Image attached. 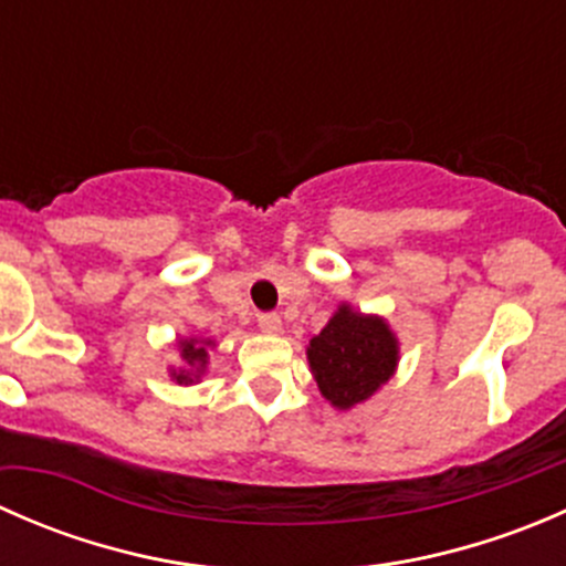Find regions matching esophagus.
<instances>
[{
    "label": "esophagus",
    "instance_id": "34e87169",
    "mask_svg": "<svg viewBox=\"0 0 566 566\" xmlns=\"http://www.w3.org/2000/svg\"><path fill=\"white\" fill-rule=\"evenodd\" d=\"M256 323H260V328L265 331V334H282V317H279L276 312H265V315L256 317Z\"/></svg>",
    "mask_w": 566,
    "mask_h": 566
}]
</instances>
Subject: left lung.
Wrapping results in <instances>:
<instances>
[{
	"label": "left lung",
	"mask_w": 566,
	"mask_h": 566,
	"mask_svg": "<svg viewBox=\"0 0 566 566\" xmlns=\"http://www.w3.org/2000/svg\"><path fill=\"white\" fill-rule=\"evenodd\" d=\"M312 378L336 410L367 402L397 373L399 339L389 319L339 304L306 345Z\"/></svg>",
	"instance_id": "1"
}]
</instances>
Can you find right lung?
<instances>
[{
  "label": "right lung",
  "mask_w": 566,
  "mask_h": 566,
  "mask_svg": "<svg viewBox=\"0 0 566 566\" xmlns=\"http://www.w3.org/2000/svg\"><path fill=\"white\" fill-rule=\"evenodd\" d=\"M175 347L180 361L169 367V378L177 386L199 384L205 373H208L210 350L216 347V339H208V336H180V339H175Z\"/></svg>",
  "instance_id": "right-lung-1"
}]
</instances>
